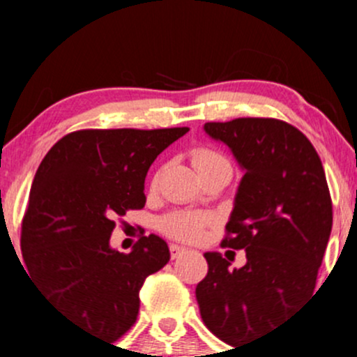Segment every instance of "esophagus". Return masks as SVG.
<instances>
[{
    "mask_svg": "<svg viewBox=\"0 0 357 357\" xmlns=\"http://www.w3.org/2000/svg\"><path fill=\"white\" fill-rule=\"evenodd\" d=\"M169 250H171V257L172 259H178L179 255L186 254V252H188V248H185L181 245H176V243H171V245H169Z\"/></svg>",
    "mask_w": 357,
    "mask_h": 357,
    "instance_id": "esophagus-1",
    "label": "esophagus"
}]
</instances>
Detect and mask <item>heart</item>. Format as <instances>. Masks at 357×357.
<instances>
[{
    "instance_id": "b5f03b06",
    "label": "heart",
    "mask_w": 357,
    "mask_h": 357,
    "mask_svg": "<svg viewBox=\"0 0 357 357\" xmlns=\"http://www.w3.org/2000/svg\"><path fill=\"white\" fill-rule=\"evenodd\" d=\"M192 162L199 174L219 165H229V160L221 152L207 146H200L192 152ZM212 222L208 214L199 212H172L162 218L160 229L172 238L185 240V242H199L204 236L205 228Z\"/></svg>"
}]
</instances>
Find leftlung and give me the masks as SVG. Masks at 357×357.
Listing matches in <instances>:
<instances>
[{"instance_id":"obj_1","label":"left lung","mask_w":357,"mask_h":357,"mask_svg":"<svg viewBox=\"0 0 357 357\" xmlns=\"http://www.w3.org/2000/svg\"><path fill=\"white\" fill-rule=\"evenodd\" d=\"M204 129L245 169L222 247L245 248L247 264L229 269L219 252H205L208 271L195 290L205 326L236 347L312 295L332 231V197L318 152L289 122L240 117Z\"/></svg>"}]
</instances>
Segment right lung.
<instances>
[{"mask_svg": "<svg viewBox=\"0 0 357 357\" xmlns=\"http://www.w3.org/2000/svg\"><path fill=\"white\" fill-rule=\"evenodd\" d=\"M186 132H68L34 176L20 235L29 276L66 318L105 340H117L135 325L143 282L171 257L155 235L142 236L129 254L112 250L115 218L145 207L150 165Z\"/></svg>", "mask_w": 357, "mask_h": 357, "instance_id": "obj_1", "label": "right lung"}]
</instances>
